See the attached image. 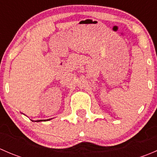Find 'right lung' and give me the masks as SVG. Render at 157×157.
<instances>
[{"label": "right lung", "instance_id": "right-lung-1", "mask_svg": "<svg viewBox=\"0 0 157 157\" xmlns=\"http://www.w3.org/2000/svg\"><path fill=\"white\" fill-rule=\"evenodd\" d=\"M48 120H50V119H47V121H48ZM41 121V120H40V121H39H39Z\"/></svg>", "mask_w": 157, "mask_h": 157}]
</instances>
